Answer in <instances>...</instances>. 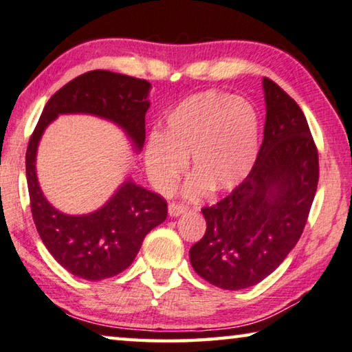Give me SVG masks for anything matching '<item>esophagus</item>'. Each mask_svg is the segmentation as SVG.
<instances>
[{
	"label": "esophagus",
	"instance_id": "obj_1",
	"mask_svg": "<svg viewBox=\"0 0 352 352\" xmlns=\"http://www.w3.org/2000/svg\"><path fill=\"white\" fill-rule=\"evenodd\" d=\"M184 212H187V208L184 206V204H179V203H170L168 206V214L171 215V217H177V215H181Z\"/></svg>",
	"mask_w": 352,
	"mask_h": 352
}]
</instances>
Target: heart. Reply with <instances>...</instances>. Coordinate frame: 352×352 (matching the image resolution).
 Masks as SVG:
<instances>
[{"instance_id": "b5f03b06", "label": "heart", "mask_w": 352, "mask_h": 352, "mask_svg": "<svg viewBox=\"0 0 352 352\" xmlns=\"http://www.w3.org/2000/svg\"><path fill=\"white\" fill-rule=\"evenodd\" d=\"M259 120L250 102L206 91L179 102L165 118L162 135L144 148V166L160 192L170 193L190 159L195 175L186 193L223 192L245 179L258 157Z\"/></svg>"}]
</instances>
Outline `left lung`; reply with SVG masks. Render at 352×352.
<instances>
[{
  "mask_svg": "<svg viewBox=\"0 0 352 352\" xmlns=\"http://www.w3.org/2000/svg\"><path fill=\"white\" fill-rule=\"evenodd\" d=\"M266 122L252 171L228 197L203 208L206 232L188 252L199 277L223 289L261 282L285 261L304 231L320 164L305 115L263 78Z\"/></svg>",
  "mask_w": 352,
  "mask_h": 352,
  "instance_id": "left-lung-1",
  "label": "left lung"
}]
</instances>
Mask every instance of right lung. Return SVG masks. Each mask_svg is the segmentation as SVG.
I'll use <instances>...</instances> for the list:
<instances>
[{
  "label": "right lung",
  "instance_id": "add662e5",
  "mask_svg": "<svg viewBox=\"0 0 352 352\" xmlns=\"http://www.w3.org/2000/svg\"><path fill=\"white\" fill-rule=\"evenodd\" d=\"M151 83L110 70H91L52 96L26 149V181L37 232L52 256L75 277L110 278L127 269L144 236L166 219V201L126 177L99 209L70 215L45 198L36 170L37 148L45 129L59 115H91L113 122L135 154L144 144V116L151 105Z\"/></svg>",
  "mask_w": 352,
  "mask_h": 352
}]
</instances>
